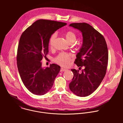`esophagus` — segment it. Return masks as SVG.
I'll return each instance as SVG.
<instances>
[{"label": "esophagus", "mask_w": 123, "mask_h": 123, "mask_svg": "<svg viewBox=\"0 0 123 123\" xmlns=\"http://www.w3.org/2000/svg\"><path fill=\"white\" fill-rule=\"evenodd\" d=\"M66 70H67L65 69L61 68V70H60V71H61V72H62V71H66Z\"/></svg>", "instance_id": "esophagus-1"}]
</instances>
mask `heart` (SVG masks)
<instances>
[{
    "label": "heart",
    "instance_id": "1",
    "mask_svg": "<svg viewBox=\"0 0 123 123\" xmlns=\"http://www.w3.org/2000/svg\"><path fill=\"white\" fill-rule=\"evenodd\" d=\"M65 38L69 44L73 43L76 40V36L75 34L71 32L68 31L65 33ZM56 37V34L54 33L50 36L49 41V45L51 48H52L54 40ZM72 56L69 53H61L59 54L55 59V62L58 64L63 66H67L71 60Z\"/></svg>",
    "mask_w": 123,
    "mask_h": 123
}]
</instances>
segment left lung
<instances>
[{
	"label": "left lung",
	"mask_w": 123,
	"mask_h": 123,
	"mask_svg": "<svg viewBox=\"0 0 123 123\" xmlns=\"http://www.w3.org/2000/svg\"><path fill=\"white\" fill-rule=\"evenodd\" d=\"M69 26L82 34L83 43L75 63L78 67L85 68L80 73L71 69L74 76L69 88L77 96L87 97L97 89L105 76L108 58L107 45L103 36L89 24L72 23Z\"/></svg>",
	"instance_id": "1"
}]
</instances>
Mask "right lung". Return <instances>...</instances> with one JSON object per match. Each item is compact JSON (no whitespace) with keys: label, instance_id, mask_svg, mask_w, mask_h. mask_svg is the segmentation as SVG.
<instances>
[{"label":"right lung","instance_id":"obj_1","mask_svg":"<svg viewBox=\"0 0 123 123\" xmlns=\"http://www.w3.org/2000/svg\"><path fill=\"white\" fill-rule=\"evenodd\" d=\"M65 23L40 19L22 34L17 53L18 70L25 87L33 94L43 95L52 88L61 67L52 64L42 67L41 61L49 52L50 36Z\"/></svg>","mask_w":123,"mask_h":123}]
</instances>
